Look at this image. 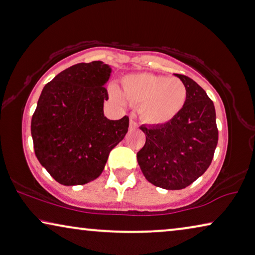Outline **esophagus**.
I'll return each mask as SVG.
<instances>
[{"mask_svg":"<svg viewBox=\"0 0 255 255\" xmlns=\"http://www.w3.org/2000/svg\"><path fill=\"white\" fill-rule=\"evenodd\" d=\"M136 128H138L136 122L133 120V117H130V130H135Z\"/></svg>","mask_w":255,"mask_h":255,"instance_id":"1","label":"esophagus"}]
</instances>
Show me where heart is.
<instances>
[{"instance_id": "heart-1", "label": "heart", "mask_w": 255, "mask_h": 255, "mask_svg": "<svg viewBox=\"0 0 255 255\" xmlns=\"http://www.w3.org/2000/svg\"><path fill=\"white\" fill-rule=\"evenodd\" d=\"M125 99L139 105V115L145 123L163 125L180 113L186 102L187 92L182 80L153 73H136L125 77L122 83ZM114 100L124 99L116 87L110 88Z\"/></svg>"}]
</instances>
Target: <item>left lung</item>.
Here are the masks:
<instances>
[{
	"instance_id": "1",
	"label": "left lung",
	"mask_w": 255,
	"mask_h": 255,
	"mask_svg": "<svg viewBox=\"0 0 255 255\" xmlns=\"http://www.w3.org/2000/svg\"><path fill=\"white\" fill-rule=\"evenodd\" d=\"M186 87L187 98L175 119L163 125H142L145 146L136 160L145 178L165 190H182L212 163L219 140L213 101L191 78L173 73Z\"/></svg>"
}]
</instances>
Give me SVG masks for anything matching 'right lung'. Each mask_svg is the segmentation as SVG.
Wrapping results in <instances>:
<instances>
[{
    "label": "right lung",
    "instance_id": "add662e5",
    "mask_svg": "<svg viewBox=\"0 0 255 255\" xmlns=\"http://www.w3.org/2000/svg\"><path fill=\"white\" fill-rule=\"evenodd\" d=\"M112 68L101 61L58 73L41 92L31 133L40 163L62 185H84L101 175L114 147L124 139L128 117L103 114Z\"/></svg>",
    "mask_w": 255,
    "mask_h": 255
}]
</instances>
